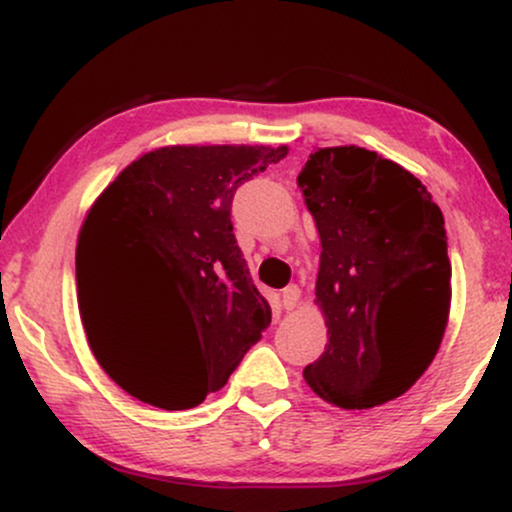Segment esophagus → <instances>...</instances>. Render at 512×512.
I'll use <instances>...</instances> for the list:
<instances>
[{"label":"esophagus","mask_w":512,"mask_h":512,"mask_svg":"<svg viewBox=\"0 0 512 512\" xmlns=\"http://www.w3.org/2000/svg\"><path fill=\"white\" fill-rule=\"evenodd\" d=\"M281 301H284V308L286 310H293L298 305V301H301V289L298 286H286L284 293H281Z\"/></svg>","instance_id":"esophagus-1"}]
</instances>
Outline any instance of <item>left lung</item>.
Instances as JSON below:
<instances>
[{
  "instance_id": "obj_1",
  "label": "left lung",
  "mask_w": 512,
  "mask_h": 512,
  "mask_svg": "<svg viewBox=\"0 0 512 512\" xmlns=\"http://www.w3.org/2000/svg\"><path fill=\"white\" fill-rule=\"evenodd\" d=\"M298 187L320 233L330 337L303 378L334 407H378L424 375L448 327L443 211L409 170L354 144L310 154Z\"/></svg>"
}]
</instances>
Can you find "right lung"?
<instances>
[{
	"label": "right lung",
	"instance_id": "right-lung-1",
	"mask_svg": "<svg viewBox=\"0 0 512 512\" xmlns=\"http://www.w3.org/2000/svg\"><path fill=\"white\" fill-rule=\"evenodd\" d=\"M289 146H163L88 209L76 293L88 346L132 397L180 411L221 390L272 322L231 223L245 180Z\"/></svg>",
	"mask_w": 512,
	"mask_h": 512
}]
</instances>
